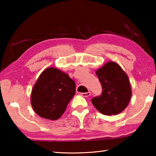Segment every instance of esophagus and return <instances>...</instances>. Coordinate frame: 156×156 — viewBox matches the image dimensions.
I'll return each instance as SVG.
<instances>
[{
    "label": "esophagus",
    "mask_w": 156,
    "mask_h": 156,
    "mask_svg": "<svg viewBox=\"0 0 156 156\" xmlns=\"http://www.w3.org/2000/svg\"><path fill=\"white\" fill-rule=\"evenodd\" d=\"M81 96L83 97H89L91 96V92H86V93H82Z\"/></svg>",
    "instance_id": "1"
}]
</instances>
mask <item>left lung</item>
Instances as JSON below:
<instances>
[{
	"instance_id": "left-lung-1",
	"label": "left lung",
	"mask_w": 156,
	"mask_h": 156,
	"mask_svg": "<svg viewBox=\"0 0 156 156\" xmlns=\"http://www.w3.org/2000/svg\"><path fill=\"white\" fill-rule=\"evenodd\" d=\"M102 93L92 98L91 102L102 114L117 115L125 109L131 98L128 76L120 66L110 61L96 71Z\"/></svg>"
}]
</instances>
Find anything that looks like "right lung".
<instances>
[{"instance_id":"1","label":"right lung","mask_w":156,"mask_h":156,"mask_svg":"<svg viewBox=\"0 0 156 156\" xmlns=\"http://www.w3.org/2000/svg\"><path fill=\"white\" fill-rule=\"evenodd\" d=\"M75 94V82L62 71L49 67L41 73L34 84L31 104L39 116L56 120L61 117Z\"/></svg>"}]
</instances>
